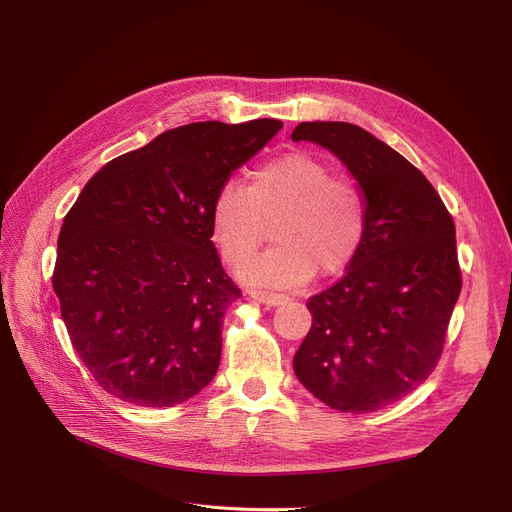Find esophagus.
<instances>
[{"label": "esophagus", "instance_id": "esophagus-1", "mask_svg": "<svg viewBox=\"0 0 512 512\" xmlns=\"http://www.w3.org/2000/svg\"><path fill=\"white\" fill-rule=\"evenodd\" d=\"M251 297L263 305H270V307H276V305H282L288 301L286 294H280V292H267V290H251Z\"/></svg>", "mask_w": 512, "mask_h": 512}]
</instances>
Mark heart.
I'll return each instance as SVG.
<instances>
[{"mask_svg": "<svg viewBox=\"0 0 512 512\" xmlns=\"http://www.w3.org/2000/svg\"><path fill=\"white\" fill-rule=\"evenodd\" d=\"M274 222V245L240 276L251 284L290 288L305 284L317 270L336 274L363 247L367 203L359 188L305 151L265 161L249 176L247 188L224 182L211 203V234L222 257L245 265L267 238Z\"/></svg>", "mask_w": 512, "mask_h": 512, "instance_id": "b5f03b06", "label": "heart"}]
</instances>
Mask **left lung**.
I'll return each instance as SVG.
<instances>
[{"label": "left lung", "mask_w": 512, "mask_h": 512, "mask_svg": "<svg viewBox=\"0 0 512 512\" xmlns=\"http://www.w3.org/2000/svg\"><path fill=\"white\" fill-rule=\"evenodd\" d=\"M292 141L336 153L367 199V232L346 274L307 301L311 330L292 367L342 413H373L436 369L463 288L454 220L411 161L348 122H301Z\"/></svg>", "instance_id": "8db88e82"}]
</instances>
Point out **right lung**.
I'll list each match as a JSON object with an SVG mask.
<instances>
[{"mask_svg": "<svg viewBox=\"0 0 512 512\" xmlns=\"http://www.w3.org/2000/svg\"><path fill=\"white\" fill-rule=\"evenodd\" d=\"M280 120L193 122L124 153L66 213L51 284L80 361L112 396L174 407L220 367L242 297L211 242V203Z\"/></svg>", "mask_w": 512, "mask_h": 512, "instance_id": "obj_1", "label": "right lung"}]
</instances>
